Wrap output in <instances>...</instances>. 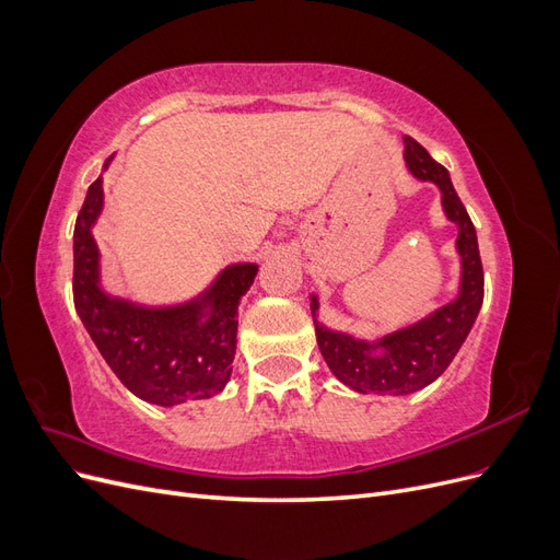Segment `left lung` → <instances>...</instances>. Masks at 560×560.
I'll return each instance as SVG.
<instances>
[{"instance_id": "left-lung-1", "label": "left lung", "mask_w": 560, "mask_h": 560, "mask_svg": "<svg viewBox=\"0 0 560 560\" xmlns=\"http://www.w3.org/2000/svg\"><path fill=\"white\" fill-rule=\"evenodd\" d=\"M404 159L409 171L418 179L434 182L442 189L444 212L460 229L457 231V252L463 257L460 294L455 301L434 311L430 317L395 334H387L376 343L329 331L315 322L317 346L331 374L362 395H409L436 381L465 343L483 303V266L479 257L477 231H474L463 200L457 198L453 189L448 171L409 135H404ZM311 308L315 315V296Z\"/></svg>"}]
</instances>
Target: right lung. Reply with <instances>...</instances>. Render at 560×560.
Listing matches in <instances>:
<instances>
[{
	"label": "right lung",
	"instance_id": "add662e5",
	"mask_svg": "<svg viewBox=\"0 0 560 560\" xmlns=\"http://www.w3.org/2000/svg\"><path fill=\"white\" fill-rule=\"evenodd\" d=\"M103 210V179L89 186L74 226V308L100 354L132 395L159 406L208 399L231 378L238 303L257 264L229 266L196 301L144 308L100 290L91 226Z\"/></svg>",
	"mask_w": 560,
	"mask_h": 560
}]
</instances>
